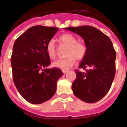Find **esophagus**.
<instances>
[{"label":"esophagus","instance_id":"34e87169","mask_svg":"<svg viewBox=\"0 0 127 127\" xmlns=\"http://www.w3.org/2000/svg\"><path fill=\"white\" fill-rule=\"evenodd\" d=\"M67 71H68V70H63V73L64 74H66Z\"/></svg>","mask_w":127,"mask_h":127}]
</instances>
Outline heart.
<instances>
[{
  "instance_id": "heart-1",
  "label": "heart",
  "mask_w": 127,
  "mask_h": 127,
  "mask_svg": "<svg viewBox=\"0 0 127 127\" xmlns=\"http://www.w3.org/2000/svg\"><path fill=\"white\" fill-rule=\"evenodd\" d=\"M61 43L68 46L66 52V58H61L53 63V66L62 70H67L73 66L76 63V59L81 60L85 58L87 52V47L84 42L77 41L76 38L73 34L66 33L60 37ZM46 53L49 58H54L56 55L55 41L51 39L46 44Z\"/></svg>"
}]
</instances>
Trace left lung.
<instances>
[{
	"mask_svg": "<svg viewBox=\"0 0 127 127\" xmlns=\"http://www.w3.org/2000/svg\"><path fill=\"white\" fill-rule=\"evenodd\" d=\"M80 35L84 39L87 52L79 68L72 90L82 101L93 103L103 98L110 90L115 75L116 52L112 41L103 32L90 26L64 28Z\"/></svg>",
	"mask_w": 127,
	"mask_h": 127,
	"instance_id": "obj_1",
	"label": "left lung"
}]
</instances>
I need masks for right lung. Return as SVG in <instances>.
I'll use <instances>...</instances> for the list:
<instances>
[{
  "label": "right lung",
  "mask_w": 127,
  "mask_h": 127,
  "mask_svg": "<svg viewBox=\"0 0 127 127\" xmlns=\"http://www.w3.org/2000/svg\"><path fill=\"white\" fill-rule=\"evenodd\" d=\"M54 27H31L15 40L11 56L13 81L21 95L32 104H41L55 94L56 84L63 75L51 64L46 44L58 31Z\"/></svg>",
  "instance_id": "1"
}]
</instances>
